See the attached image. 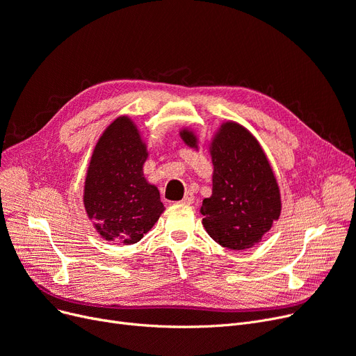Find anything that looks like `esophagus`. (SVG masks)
Listing matches in <instances>:
<instances>
[{"mask_svg":"<svg viewBox=\"0 0 356 356\" xmlns=\"http://www.w3.org/2000/svg\"><path fill=\"white\" fill-rule=\"evenodd\" d=\"M193 201H195V196H193V193L192 192H186V195H185V198L181 200V204H186V205H191V204H193Z\"/></svg>","mask_w":356,"mask_h":356,"instance_id":"34e87169","label":"esophagus"}]
</instances>
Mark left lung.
I'll return each instance as SVG.
<instances>
[{
  "label": "left lung",
  "mask_w": 356,
  "mask_h": 356,
  "mask_svg": "<svg viewBox=\"0 0 356 356\" xmlns=\"http://www.w3.org/2000/svg\"><path fill=\"white\" fill-rule=\"evenodd\" d=\"M183 140L196 138L183 130ZM213 195L202 201V225L221 246L242 251L261 241L280 216V193L257 139L236 123L222 124L213 147Z\"/></svg>",
  "instance_id": "1"
}]
</instances>
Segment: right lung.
<instances>
[{
	"label": "right lung",
	"instance_id": "right-lung-1",
	"mask_svg": "<svg viewBox=\"0 0 356 356\" xmlns=\"http://www.w3.org/2000/svg\"><path fill=\"white\" fill-rule=\"evenodd\" d=\"M147 147L127 117L99 138L85 183V208L105 241L139 242L164 211L160 192L143 177Z\"/></svg>",
	"mask_w": 356,
	"mask_h": 356
}]
</instances>
